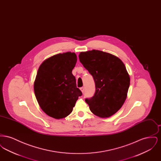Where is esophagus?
Returning <instances> with one entry per match:
<instances>
[{
    "label": "esophagus",
    "instance_id": "obj_1",
    "mask_svg": "<svg viewBox=\"0 0 161 161\" xmlns=\"http://www.w3.org/2000/svg\"><path fill=\"white\" fill-rule=\"evenodd\" d=\"M80 90H81V91L82 92V93H84V88L83 87H81L80 88Z\"/></svg>",
    "mask_w": 161,
    "mask_h": 161
}]
</instances>
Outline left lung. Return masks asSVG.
Returning a JSON list of instances; mask_svg holds the SVG:
<instances>
[{
	"mask_svg": "<svg viewBox=\"0 0 161 161\" xmlns=\"http://www.w3.org/2000/svg\"><path fill=\"white\" fill-rule=\"evenodd\" d=\"M78 57L95 83L94 96L85 100L91 111L100 118L114 115L123 106L130 86L124 63L114 55L95 49L81 52Z\"/></svg>",
	"mask_w": 161,
	"mask_h": 161,
	"instance_id": "left-lung-1",
	"label": "left lung"
}]
</instances>
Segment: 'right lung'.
Here are the masks:
<instances>
[{
    "label": "right lung",
    "instance_id": "right-lung-1",
    "mask_svg": "<svg viewBox=\"0 0 161 161\" xmlns=\"http://www.w3.org/2000/svg\"><path fill=\"white\" fill-rule=\"evenodd\" d=\"M77 61L76 54L67 52L54 55L39 66L34 83L35 95L43 111L55 119L68 116L82 95L72 73Z\"/></svg>",
    "mask_w": 161,
    "mask_h": 161
}]
</instances>
